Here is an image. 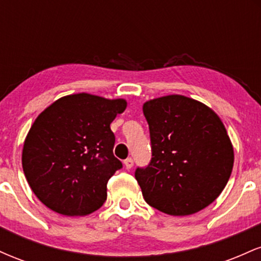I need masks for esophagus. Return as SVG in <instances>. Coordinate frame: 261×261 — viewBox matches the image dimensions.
I'll return each instance as SVG.
<instances>
[{
    "label": "esophagus",
    "instance_id": "obj_1",
    "mask_svg": "<svg viewBox=\"0 0 261 261\" xmlns=\"http://www.w3.org/2000/svg\"><path fill=\"white\" fill-rule=\"evenodd\" d=\"M124 164H125V168L126 169H131L134 166V160L133 158H127V160L124 161Z\"/></svg>",
    "mask_w": 261,
    "mask_h": 261
}]
</instances>
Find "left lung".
<instances>
[{"label": "left lung", "mask_w": 261, "mask_h": 261, "mask_svg": "<svg viewBox=\"0 0 261 261\" xmlns=\"http://www.w3.org/2000/svg\"><path fill=\"white\" fill-rule=\"evenodd\" d=\"M152 158L135 178L146 202L172 216L207 207L232 173L234 152L223 122L207 106L172 94L143 104Z\"/></svg>", "instance_id": "obj_1"}]
</instances>
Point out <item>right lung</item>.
Here are the masks:
<instances>
[{
	"mask_svg": "<svg viewBox=\"0 0 261 261\" xmlns=\"http://www.w3.org/2000/svg\"><path fill=\"white\" fill-rule=\"evenodd\" d=\"M125 99L88 93L66 95L35 119L22 152L23 172L46 207L65 216H86L107 200V184L122 163L113 153L110 124Z\"/></svg>",
	"mask_w": 261,
	"mask_h": 261,
	"instance_id": "1",
	"label": "right lung"
}]
</instances>
